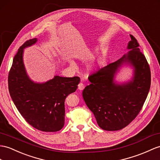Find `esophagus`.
I'll return each instance as SVG.
<instances>
[{
    "mask_svg": "<svg viewBox=\"0 0 160 160\" xmlns=\"http://www.w3.org/2000/svg\"><path fill=\"white\" fill-rule=\"evenodd\" d=\"M85 88V85L82 83H80L79 85H78V89H79V90H83Z\"/></svg>",
    "mask_w": 160,
    "mask_h": 160,
    "instance_id": "1",
    "label": "esophagus"
}]
</instances>
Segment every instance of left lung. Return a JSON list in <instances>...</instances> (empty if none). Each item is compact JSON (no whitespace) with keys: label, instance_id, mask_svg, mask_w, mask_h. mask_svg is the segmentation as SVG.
<instances>
[{"label":"left lung","instance_id":"1","mask_svg":"<svg viewBox=\"0 0 160 160\" xmlns=\"http://www.w3.org/2000/svg\"><path fill=\"white\" fill-rule=\"evenodd\" d=\"M130 37L127 48L130 52L89 75L91 84L83 91L85 104L104 130H119L129 125L142 109L150 89L149 65L137 40L131 34ZM124 63L134 68V77L127 84H118L114 75Z\"/></svg>","mask_w":160,"mask_h":160}]
</instances>
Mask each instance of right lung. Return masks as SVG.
<instances>
[{
	"mask_svg": "<svg viewBox=\"0 0 160 160\" xmlns=\"http://www.w3.org/2000/svg\"><path fill=\"white\" fill-rule=\"evenodd\" d=\"M37 38L26 41L14 56L8 75L10 96L19 113L30 125L42 132H57L64 125L67 97L77 89L79 77L55 76L44 83L29 79L23 62L24 49Z\"/></svg>",
	"mask_w": 160,
	"mask_h": 160,
	"instance_id": "right-lung-1",
	"label": "right lung"
}]
</instances>
